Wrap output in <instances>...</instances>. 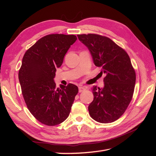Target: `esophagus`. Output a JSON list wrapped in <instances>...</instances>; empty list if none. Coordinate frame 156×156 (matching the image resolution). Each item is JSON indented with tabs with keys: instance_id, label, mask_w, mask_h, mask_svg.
Masks as SVG:
<instances>
[{
	"instance_id": "esophagus-1",
	"label": "esophagus",
	"mask_w": 156,
	"mask_h": 156,
	"mask_svg": "<svg viewBox=\"0 0 156 156\" xmlns=\"http://www.w3.org/2000/svg\"><path fill=\"white\" fill-rule=\"evenodd\" d=\"M86 90V88H84V87H80L78 88V91H79V92H83V91H84Z\"/></svg>"
}]
</instances>
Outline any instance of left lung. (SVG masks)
<instances>
[{"label":"left lung","instance_id":"1","mask_svg":"<svg viewBox=\"0 0 156 156\" xmlns=\"http://www.w3.org/2000/svg\"><path fill=\"white\" fill-rule=\"evenodd\" d=\"M77 36L88 48L101 74H105L104 88L92 89L94 99L88 106L89 115L101 123L114 122L125 112L133 97L136 74L130 58L124 49L105 36Z\"/></svg>","mask_w":156,"mask_h":156}]
</instances>
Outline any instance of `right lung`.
<instances>
[{"label": "right lung", "instance_id": "obj_1", "mask_svg": "<svg viewBox=\"0 0 156 156\" xmlns=\"http://www.w3.org/2000/svg\"><path fill=\"white\" fill-rule=\"evenodd\" d=\"M74 35L50 34L39 39L23 55L19 80L27 108L41 123L55 126L69 116L77 86L69 84L56 88V68L76 41Z\"/></svg>", "mask_w": 156, "mask_h": 156}]
</instances>
